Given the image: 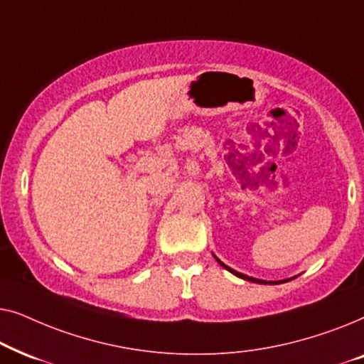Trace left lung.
<instances>
[{
	"instance_id": "8db88e82",
	"label": "left lung",
	"mask_w": 364,
	"mask_h": 364,
	"mask_svg": "<svg viewBox=\"0 0 364 364\" xmlns=\"http://www.w3.org/2000/svg\"><path fill=\"white\" fill-rule=\"evenodd\" d=\"M215 257V255H213ZM215 260L220 263V265L225 268V270H228L230 273H233V275L235 277H238V278H243V280H247V282H252V283H260V285H280V283H287V282H290V280H293V278L295 277H291V278H287V280H278V282H267V280H258V278H253V277H248V275H243V273H240V272H237V270H233V268H230V267H227L225 263L223 262H220L218 260V258L215 257Z\"/></svg>"
}]
</instances>
